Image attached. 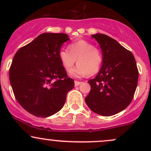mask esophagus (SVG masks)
<instances>
[{"label":"esophagus","mask_w":151,"mask_h":151,"mask_svg":"<svg viewBox=\"0 0 151 151\" xmlns=\"http://www.w3.org/2000/svg\"><path fill=\"white\" fill-rule=\"evenodd\" d=\"M81 84V81H74V86H79V84Z\"/></svg>","instance_id":"esophagus-1"}]
</instances>
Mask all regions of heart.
Segmentation results:
<instances>
[{"mask_svg":"<svg viewBox=\"0 0 151 151\" xmlns=\"http://www.w3.org/2000/svg\"><path fill=\"white\" fill-rule=\"evenodd\" d=\"M58 57L67 72H70L76 62H77V67L71 72V75L76 77L97 73L103 61L101 51L94 47L91 42L84 40L70 43L68 50L61 49L58 52Z\"/></svg>","mask_w":151,"mask_h":151,"instance_id":"heart-1","label":"heart"}]
</instances>
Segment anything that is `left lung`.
<instances>
[{
  "label": "left lung",
  "instance_id": "8db88e82",
  "mask_svg": "<svg viewBox=\"0 0 151 151\" xmlns=\"http://www.w3.org/2000/svg\"><path fill=\"white\" fill-rule=\"evenodd\" d=\"M101 47L103 61L97 75L88 81L91 91L85 101L94 113L116 114L131 104L138 80L136 60L131 52L104 34L92 35Z\"/></svg>",
  "mask_w": 151,
  "mask_h": 151
}]
</instances>
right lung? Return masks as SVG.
Masks as SVG:
<instances>
[{"mask_svg": "<svg viewBox=\"0 0 151 151\" xmlns=\"http://www.w3.org/2000/svg\"><path fill=\"white\" fill-rule=\"evenodd\" d=\"M65 33H42L20 48L9 70L15 97L27 112L48 117L63 107L74 81L68 77L58 57Z\"/></svg>", "mask_w": 151, "mask_h": 151, "instance_id": "obj_1", "label": "right lung"}]
</instances>
